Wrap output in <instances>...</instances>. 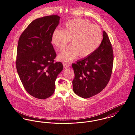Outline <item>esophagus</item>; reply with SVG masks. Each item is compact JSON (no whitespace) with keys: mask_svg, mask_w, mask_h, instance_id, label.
<instances>
[{"mask_svg":"<svg viewBox=\"0 0 135 135\" xmlns=\"http://www.w3.org/2000/svg\"><path fill=\"white\" fill-rule=\"evenodd\" d=\"M63 65L64 69H67V68H68L69 67V65L68 64H66V63H63Z\"/></svg>","mask_w":135,"mask_h":135,"instance_id":"obj_1","label":"esophagus"}]
</instances>
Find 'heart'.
I'll list each match as a JSON object with an SVG mask.
<instances>
[{
    "instance_id": "heart-1",
    "label": "heart",
    "mask_w": 135,
    "mask_h": 135,
    "mask_svg": "<svg viewBox=\"0 0 135 135\" xmlns=\"http://www.w3.org/2000/svg\"><path fill=\"white\" fill-rule=\"evenodd\" d=\"M103 39L100 27L89 21L74 19L66 22L63 30H55L51 42L57 49H63L71 40V45L63 49L58 56L61 61L70 62L77 58H86L100 46Z\"/></svg>"
}]
</instances>
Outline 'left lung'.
Listing matches in <instances>:
<instances>
[{
	"label": "left lung",
	"instance_id": "1",
	"mask_svg": "<svg viewBox=\"0 0 135 135\" xmlns=\"http://www.w3.org/2000/svg\"><path fill=\"white\" fill-rule=\"evenodd\" d=\"M113 52L108 35L103 32L99 47L90 56L73 63L75 77L74 92L84 99L100 93L107 85L112 74Z\"/></svg>",
	"mask_w": 135,
	"mask_h": 135
}]
</instances>
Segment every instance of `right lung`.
<instances>
[{
	"instance_id": "right-lung-1",
	"label": "right lung",
	"mask_w": 135,
	"mask_h": 135,
	"mask_svg": "<svg viewBox=\"0 0 135 135\" xmlns=\"http://www.w3.org/2000/svg\"><path fill=\"white\" fill-rule=\"evenodd\" d=\"M60 17L52 15L32 21L20 37L16 67L21 81L31 96L45 99L52 95L55 81L63 69L54 62L56 54L51 43Z\"/></svg>"
}]
</instances>
